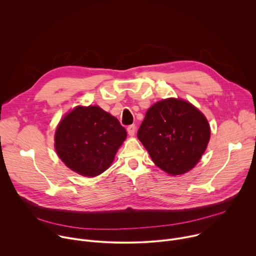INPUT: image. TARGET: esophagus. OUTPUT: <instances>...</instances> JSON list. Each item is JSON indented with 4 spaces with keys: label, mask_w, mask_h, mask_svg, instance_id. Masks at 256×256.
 <instances>
[{
    "label": "esophagus",
    "mask_w": 256,
    "mask_h": 256,
    "mask_svg": "<svg viewBox=\"0 0 256 256\" xmlns=\"http://www.w3.org/2000/svg\"><path fill=\"white\" fill-rule=\"evenodd\" d=\"M128 132L130 136H134V132H136V126L134 124H130L128 126Z\"/></svg>",
    "instance_id": "esophagus-1"
}]
</instances>
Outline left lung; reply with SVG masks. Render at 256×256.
Segmentation results:
<instances>
[{
	"instance_id": "8db88e82",
	"label": "left lung",
	"mask_w": 256,
	"mask_h": 256,
	"mask_svg": "<svg viewBox=\"0 0 256 256\" xmlns=\"http://www.w3.org/2000/svg\"><path fill=\"white\" fill-rule=\"evenodd\" d=\"M204 116L188 101L170 98L151 106L138 138L153 162L171 175L190 171L200 161L210 140Z\"/></svg>"
}]
</instances>
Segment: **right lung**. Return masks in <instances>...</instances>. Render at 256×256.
<instances>
[{
	"label": "right lung",
	"mask_w": 256,
	"mask_h": 256,
	"mask_svg": "<svg viewBox=\"0 0 256 256\" xmlns=\"http://www.w3.org/2000/svg\"><path fill=\"white\" fill-rule=\"evenodd\" d=\"M126 138V130L118 118L98 106H79L58 126L54 147L72 171L97 176L110 166Z\"/></svg>",
	"instance_id": "obj_1"
}]
</instances>
